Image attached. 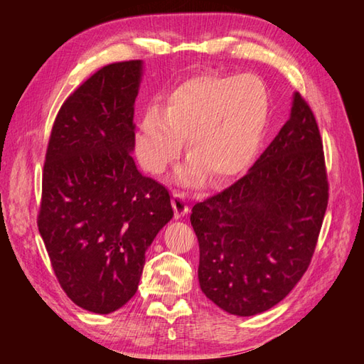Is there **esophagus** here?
<instances>
[{"instance_id":"34e87169","label":"esophagus","mask_w":364,"mask_h":364,"mask_svg":"<svg viewBox=\"0 0 364 364\" xmlns=\"http://www.w3.org/2000/svg\"><path fill=\"white\" fill-rule=\"evenodd\" d=\"M172 206H173V211H175V218L176 219H181V218H184V215L189 213V206H188L186 198H184V196L180 194V192H173Z\"/></svg>"}]
</instances>
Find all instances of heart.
Listing matches in <instances>:
<instances>
[{
  "label": "heart",
  "mask_w": 364,
  "mask_h": 364,
  "mask_svg": "<svg viewBox=\"0 0 364 364\" xmlns=\"http://www.w3.org/2000/svg\"><path fill=\"white\" fill-rule=\"evenodd\" d=\"M270 94L257 75L205 73L178 84L164 107L149 106L137 122L134 151L153 175L164 173L186 139L191 158L175 180L196 188L210 173L218 183L249 168L264 142Z\"/></svg>",
  "instance_id": "b5f03b06"
}]
</instances>
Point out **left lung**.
<instances>
[{
    "label": "left lung",
    "instance_id": "left-lung-1",
    "mask_svg": "<svg viewBox=\"0 0 364 364\" xmlns=\"http://www.w3.org/2000/svg\"><path fill=\"white\" fill-rule=\"evenodd\" d=\"M327 203L318 123L294 92L289 120L247 175L192 208L205 296L244 318L275 306L310 266Z\"/></svg>",
    "mask_w": 364,
    "mask_h": 364
}]
</instances>
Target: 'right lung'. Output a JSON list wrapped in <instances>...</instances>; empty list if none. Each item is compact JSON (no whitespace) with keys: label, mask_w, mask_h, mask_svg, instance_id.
<instances>
[{"label":"right lung","mask_w":364,"mask_h":364,"mask_svg":"<svg viewBox=\"0 0 364 364\" xmlns=\"http://www.w3.org/2000/svg\"><path fill=\"white\" fill-rule=\"evenodd\" d=\"M142 60L109 64L60 107L46 149L38 231L73 304L97 314L134 296L145 252L173 218L168 191L136 167Z\"/></svg>","instance_id":"obj_1"}]
</instances>
